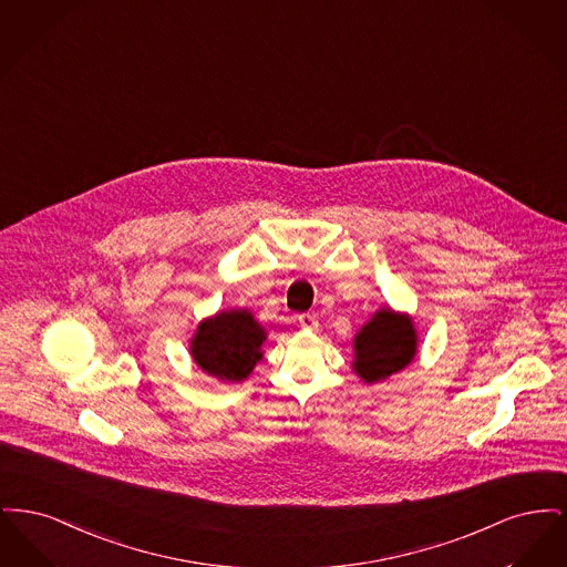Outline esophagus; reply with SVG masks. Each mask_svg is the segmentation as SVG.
<instances>
[{
    "mask_svg": "<svg viewBox=\"0 0 567 567\" xmlns=\"http://www.w3.org/2000/svg\"><path fill=\"white\" fill-rule=\"evenodd\" d=\"M297 321H299V324H301L303 329H310V331H317V329H319V321H317L315 315H299Z\"/></svg>",
    "mask_w": 567,
    "mask_h": 567,
    "instance_id": "34e87169",
    "label": "esophagus"
}]
</instances>
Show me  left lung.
<instances>
[{
  "label": "left lung",
  "mask_w": 567,
  "mask_h": 567,
  "mask_svg": "<svg viewBox=\"0 0 567 567\" xmlns=\"http://www.w3.org/2000/svg\"><path fill=\"white\" fill-rule=\"evenodd\" d=\"M419 349V333L408 312L384 306L352 338V372L374 384L405 370Z\"/></svg>",
  "instance_id": "1"
}]
</instances>
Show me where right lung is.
Here are the masks:
<instances>
[{
  "instance_id": "add662e5",
  "label": "right lung",
  "mask_w": 567,
  "mask_h": 567,
  "mask_svg": "<svg viewBox=\"0 0 567 567\" xmlns=\"http://www.w3.org/2000/svg\"><path fill=\"white\" fill-rule=\"evenodd\" d=\"M266 340L268 329L248 308H231L199 321L189 340V352L202 372L234 384L252 374L264 359Z\"/></svg>"
}]
</instances>
